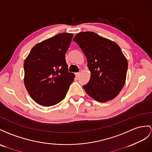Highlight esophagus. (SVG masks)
Segmentation results:
<instances>
[{"instance_id": "34e87169", "label": "esophagus", "mask_w": 152, "mask_h": 152, "mask_svg": "<svg viewBox=\"0 0 152 152\" xmlns=\"http://www.w3.org/2000/svg\"><path fill=\"white\" fill-rule=\"evenodd\" d=\"M80 75V73H75V76L77 77H79Z\"/></svg>"}]
</instances>
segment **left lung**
Segmentation results:
<instances>
[{"label": "left lung", "instance_id": "1", "mask_svg": "<svg viewBox=\"0 0 152 152\" xmlns=\"http://www.w3.org/2000/svg\"><path fill=\"white\" fill-rule=\"evenodd\" d=\"M87 58L90 79L83 88L101 102L114 99L125 84L128 61L118 44L91 31L80 32L73 38Z\"/></svg>", "mask_w": 152, "mask_h": 152}]
</instances>
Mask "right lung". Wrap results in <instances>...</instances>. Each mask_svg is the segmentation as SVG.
Here are the masks:
<instances>
[{"instance_id": "right-lung-1", "label": "right lung", "mask_w": 152, "mask_h": 152, "mask_svg": "<svg viewBox=\"0 0 152 152\" xmlns=\"http://www.w3.org/2000/svg\"><path fill=\"white\" fill-rule=\"evenodd\" d=\"M73 33H62L33 47L24 63V85L38 104L51 106L66 97L75 75L68 72L65 54Z\"/></svg>"}]
</instances>
